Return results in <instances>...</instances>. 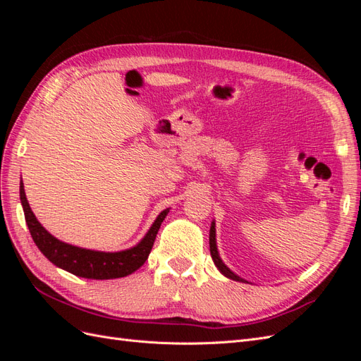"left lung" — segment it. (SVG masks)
I'll use <instances>...</instances> for the list:
<instances>
[{"label": "left lung", "mask_w": 361, "mask_h": 361, "mask_svg": "<svg viewBox=\"0 0 361 361\" xmlns=\"http://www.w3.org/2000/svg\"><path fill=\"white\" fill-rule=\"evenodd\" d=\"M209 248H211V256H212L214 264H215V267H216L218 269H220L221 274H224L227 279H232V280H235V281H245L244 279L236 276L235 272H232L231 269H228V268L224 265V262L221 260L220 255H218L216 239H215V223H214V221H212V224H211V231H209Z\"/></svg>", "instance_id": "1"}]
</instances>
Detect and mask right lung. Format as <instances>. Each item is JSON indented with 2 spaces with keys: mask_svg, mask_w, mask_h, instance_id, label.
Returning <instances> with one entry per match:
<instances>
[{
  "mask_svg": "<svg viewBox=\"0 0 361 361\" xmlns=\"http://www.w3.org/2000/svg\"><path fill=\"white\" fill-rule=\"evenodd\" d=\"M19 195L20 203H23L24 207L25 221L30 228L31 238L32 241L36 243L37 248L43 253V256L49 262H52L56 267L71 272L73 276L94 280L126 277L143 265L150 255L152 247H154L161 223L169 214V209H164L157 216L155 223L152 224L146 236L141 239L135 247L123 251H116V253H105V251H94L75 247L54 238L47 228L37 221L36 215L32 214L28 200L25 197L23 180H20Z\"/></svg>",
  "mask_w": 361,
  "mask_h": 361,
  "instance_id": "1",
  "label": "right lung"
}]
</instances>
